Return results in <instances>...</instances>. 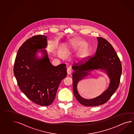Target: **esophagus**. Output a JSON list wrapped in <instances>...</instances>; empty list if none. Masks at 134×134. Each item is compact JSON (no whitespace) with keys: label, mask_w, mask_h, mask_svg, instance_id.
Returning a JSON list of instances; mask_svg holds the SVG:
<instances>
[{"label":"esophagus","mask_w":134,"mask_h":134,"mask_svg":"<svg viewBox=\"0 0 134 134\" xmlns=\"http://www.w3.org/2000/svg\"><path fill=\"white\" fill-rule=\"evenodd\" d=\"M67 74L69 75H71V73H72V70H71V69L70 68L67 69Z\"/></svg>","instance_id":"esophagus-1"}]
</instances>
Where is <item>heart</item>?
Wrapping results in <instances>:
<instances>
[{
  "label": "heart",
  "mask_w": 134,
  "mask_h": 134,
  "mask_svg": "<svg viewBox=\"0 0 134 134\" xmlns=\"http://www.w3.org/2000/svg\"><path fill=\"white\" fill-rule=\"evenodd\" d=\"M75 44H76V46H77L79 49L83 48V47H84V46H85V43H84L83 42L81 41H80V40L77 41L75 42Z\"/></svg>",
  "instance_id": "b5f03b06"
}]
</instances>
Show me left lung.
Returning <instances> with one entry per match:
<instances>
[{
    "label": "left lung",
    "instance_id": "1",
    "mask_svg": "<svg viewBox=\"0 0 134 134\" xmlns=\"http://www.w3.org/2000/svg\"><path fill=\"white\" fill-rule=\"evenodd\" d=\"M97 39L98 45L95 55L85 62L75 63L72 67L74 71L72 80L75 98L81 104L88 107L100 105L107 102L119 87L122 72L120 60L113 46L103 38L97 37ZM99 69L105 72L110 79L108 88L95 98L87 99L82 98L77 88L79 82L89 75L91 71Z\"/></svg>",
    "mask_w": 134,
    "mask_h": 134
}]
</instances>
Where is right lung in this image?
Listing matches in <instances>:
<instances>
[{
  "label": "right lung",
  "mask_w": 134,
  "mask_h": 134,
  "mask_svg": "<svg viewBox=\"0 0 134 134\" xmlns=\"http://www.w3.org/2000/svg\"><path fill=\"white\" fill-rule=\"evenodd\" d=\"M47 37L36 35L20 46L15 60L13 72L18 86L26 97L41 106L52 103L59 85L67 76L65 64L57 66L50 62ZM41 52L42 57L37 55Z\"/></svg>",
  "instance_id": "right-lung-1"
}]
</instances>
